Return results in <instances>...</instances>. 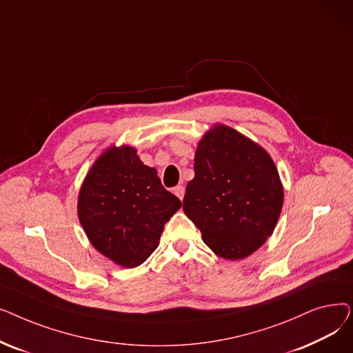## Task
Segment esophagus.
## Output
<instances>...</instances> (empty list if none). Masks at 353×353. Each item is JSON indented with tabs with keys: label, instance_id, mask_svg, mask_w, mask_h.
<instances>
[{
	"label": "esophagus",
	"instance_id": "obj_1",
	"mask_svg": "<svg viewBox=\"0 0 353 353\" xmlns=\"http://www.w3.org/2000/svg\"><path fill=\"white\" fill-rule=\"evenodd\" d=\"M174 194L180 199V200H183V197H184V193H186V189H184L183 186H177V188H174Z\"/></svg>",
	"mask_w": 353,
	"mask_h": 353
}]
</instances>
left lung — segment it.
I'll use <instances>...</instances> for the list:
<instances>
[{
    "instance_id": "8db88e82",
    "label": "left lung",
    "mask_w": 353,
    "mask_h": 353,
    "mask_svg": "<svg viewBox=\"0 0 353 353\" xmlns=\"http://www.w3.org/2000/svg\"><path fill=\"white\" fill-rule=\"evenodd\" d=\"M283 186L269 153L225 124L203 136L183 210L217 256L239 261L273 233Z\"/></svg>"
}]
</instances>
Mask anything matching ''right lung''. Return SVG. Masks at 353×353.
Instances as JSON below:
<instances>
[{
    "label": "right lung",
    "instance_id": "right-lung-1",
    "mask_svg": "<svg viewBox=\"0 0 353 353\" xmlns=\"http://www.w3.org/2000/svg\"><path fill=\"white\" fill-rule=\"evenodd\" d=\"M181 206L134 147H110L91 165L79 194V219L101 254L136 268L159 246L165 221Z\"/></svg>",
    "mask_w": 353,
    "mask_h": 353
}]
</instances>
